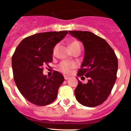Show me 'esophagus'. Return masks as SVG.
Here are the masks:
<instances>
[{
  "label": "esophagus",
  "instance_id": "esophagus-1",
  "mask_svg": "<svg viewBox=\"0 0 131 131\" xmlns=\"http://www.w3.org/2000/svg\"><path fill=\"white\" fill-rule=\"evenodd\" d=\"M64 79L65 80H68L69 79V77H68V76H66V75H64Z\"/></svg>",
  "mask_w": 131,
  "mask_h": 131
}]
</instances>
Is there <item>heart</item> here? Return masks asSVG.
<instances>
[{"mask_svg": "<svg viewBox=\"0 0 131 131\" xmlns=\"http://www.w3.org/2000/svg\"><path fill=\"white\" fill-rule=\"evenodd\" d=\"M57 48V45H56L53 48L52 54L54 55L56 53V50ZM69 48L73 52L75 51L77 48H81V43L77 40H73L69 44ZM76 67V64L74 62H70L68 61H62L58 64L57 69L59 71L63 73L64 74L68 75L71 73V69H74Z\"/></svg>", "mask_w": 131, "mask_h": 131, "instance_id": "heart-1", "label": "heart"}]
</instances>
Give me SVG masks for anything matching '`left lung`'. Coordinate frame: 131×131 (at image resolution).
Wrapping results in <instances>:
<instances>
[{
	"instance_id": "left-lung-1",
	"label": "left lung",
	"mask_w": 131,
	"mask_h": 131,
	"mask_svg": "<svg viewBox=\"0 0 131 131\" xmlns=\"http://www.w3.org/2000/svg\"><path fill=\"white\" fill-rule=\"evenodd\" d=\"M69 33L81 40L84 47V60L77 75L89 78L86 84L78 79L76 98L84 106H99L108 98L116 81L117 58L106 40L95 34L80 31Z\"/></svg>"
}]
</instances>
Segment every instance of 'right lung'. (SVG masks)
<instances>
[{"mask_svg": "<svg viewBox=\"0 0 131 131\" xmlns=\"http://www.w3.org/2000/svg\"><path fill=\"white\" fill-rule=\"evenodd\" d=\"M68 33V31H51L27 37L12 56L15 83L23 96L33 104L47 106L57 97L64 77L56 71L47 77L42 74V66L52 62L53 48Z\"/></svg>", "mask_w": 131, "mask_h": 131, "instance_id": "add662e5", "label": "right lung"}]
</instances>
